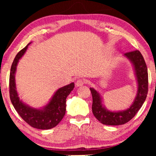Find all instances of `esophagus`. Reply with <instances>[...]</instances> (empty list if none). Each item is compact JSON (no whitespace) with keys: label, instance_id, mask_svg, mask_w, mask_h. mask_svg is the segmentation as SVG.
Returning a JSON list of instances; mask_svg holds the SVG:
<instances>
[{"label":"esophagus","instance_id":"esophagus-1","mask_svg":"<svg viewBox=\"0 0 156 156\" xmlns=\"http://www.w3.org/2000/svg\"><path fill=\"white\" fill-rule=\"evenodd\" d=\"M85 84V80H82V79H79V80H76V87H81L82 85H84Z\"/></svg>","mask_w":156,"mask_h":156}]
</instances>
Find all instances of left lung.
Segmentation results:
<instances>
[{
  "label": "left lung",
  "mask_w": 156,
  "mask_h": 156,
  "mask_svg": "<svg viewBox=\"0 0 156 156\" xmlns=\"http://www.w3.org/2000/svg\"><path fill=\"white\" fill-rule=\"evenodd\" d=\"M131 62L135 69L137 77L138 89L133 104L127 110L119 112H112L106 110L102 106L101 99L99 94L95 89L90 88L92 95V112L94 116L104 125L118 126L129 122L135 116L141 108L146 99L148 91V69L144 57L139 50L132 51L124 54Z\"/></svg>",
  "instance_id": "obj_1"
}]
</instances>
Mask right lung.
<instances>
[{"label": "right lung", "instance_id": "add662e5", "mask_svg": "<svg viewBox=\"0 0 156 156\" xmlns=\"http://www.w3.org/2000/svg\"><path fill=\"white\" fill-rule=\"evenodd\" d=\"M22 49L15 57L10 72L9 93L10 98L15 109L27 124L35 129L45 130L56 126L62 121L66 112V99L74 88V84L59 89L53 96L49 104L42 109H36L26 106L19 99L15 82V73L18 62L25 54L27 47Z\"/></svg>", "mask_w": 156, "mask_h": 156}]
</instances>
